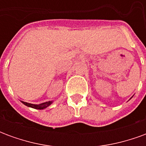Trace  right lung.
I'll list each match as a JSON object with an SVG mask.
<instances>
[{"instance_id": "1", "label": "right lung", "mask_w": 146, "mask_h": 146, "mask_svg": "<svg viewBox=\"0 0 146 146\" xmlns=\"http://www.w3.org/2000/svg\"><path fill=\"white\" fill-rule=\"evenodd\" d=\"M21 102H22L25 106H28V107L33 108V109H36V110H44V109H45V108H47L48 106H49L53 102V101H49V102H44V103H41V104L35 105V104H31V103H28V102H23V101H21Z\"/></svg>"}]
</instances>
